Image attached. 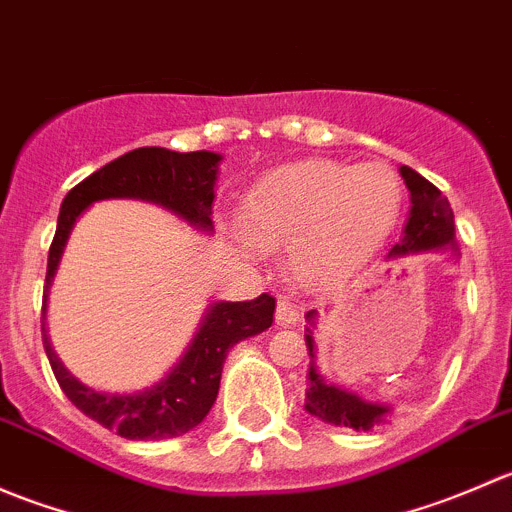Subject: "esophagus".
I'll use <instances>...</instances> for the list:
<instances>
[{"instance_id":"esophagus-1","label":"esophagus","mask_w":512,"mask_h":512,"mask_svg":"<svg viewBox=\"0 0 512 512\" xmlns=\"http://www.w3.org/2000/svg\"><path fill=\"white\" fill-rule=\"evenodd\" d=\"M299 317H302V312H299L297 304L292 302V299H277V312H275V319L280 327H292V324L299 322Z\"/></svg>"}]
</instances>
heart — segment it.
Here are the masks:
<instances>
[{"mask_svg": "<svg viewBox=\"0 0 512 512\" xmlns=\"http://www.w3.org/2000/svg\"><path fill=\"white\" fill-rule=\"evenodd\" d=\"M404 188L384 163L309 158L280 165L247 193L245 247H289V272L304 287L342 285L371 260L399 220Z\"/></svg>", "mask_w": 512, "mask_h": 512, "instance_id": "1", "label": "heart"}]
</instances>
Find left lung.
<instances>
[{
    "mask_svg": "<svg viewBox=\"0 0 512 512\" xmlns=\"http://www.w3.org/2000/svg\"><path fill=\"white\" fill-rule=\"evenodd\" d=\"M401 175L406 180V188L411 190V215L406 223L404 240L399 245L391 247V255H411V252H426L436 250V247H453L456 250V240H453V210L448 205V198L428 183L423 175L411 170L409 165H401ZM314 319V312L307 314ZM309 356L314 359V342L312 332L307 329L304 334ZM307 411L312 416H319L322 421L334 423V426L356 428V431H369L371 426L384 421L389 414L386 406L366 404L356 394L337 389V386L327 384L317 369H309V389H307Z\"/></svg>",
    "mask_w": 512,
    "mask_h": 512,
    "instance_id": "1",
    "label": "left lung"
}]
</instances>
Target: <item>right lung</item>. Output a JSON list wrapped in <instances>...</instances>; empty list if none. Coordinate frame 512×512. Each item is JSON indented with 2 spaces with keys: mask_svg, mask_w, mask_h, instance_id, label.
<instances>
[{
  "mask_svg": "<svg viewBox=\"0 0 512 512\" xmlns=\"http://www.w3.org/2000/svg\"><path fill=\"white\" fill-rule=\"evenodd\" d=\"M218 163L220 156L210 151L175 153L156 146L136 148L126 156L106 163L89 178L81 180L76 188H71L61 203L59 225H56V235L49 247L44 307L46 292L54 280L71 227L91 203L106 198L151 200V203L173 210L188 223L210 230ZM272 314H275V297H270L267 292L250 302L213 304L178 366L153 389L126 396L101 394V391L79 384L56 359L44 322H41V339H44L51 371H54L61 391L69 396L76 409L128 441H160V438H175L193 431L208 416L215 404V396H218L227 352L242 339L270 329Z\"/></svg>",
  "mask_w": 512,
  "mask_h": 512,
  "instance_id": "right-lung-1",
  "label": "right lung"
}]
</instances>
